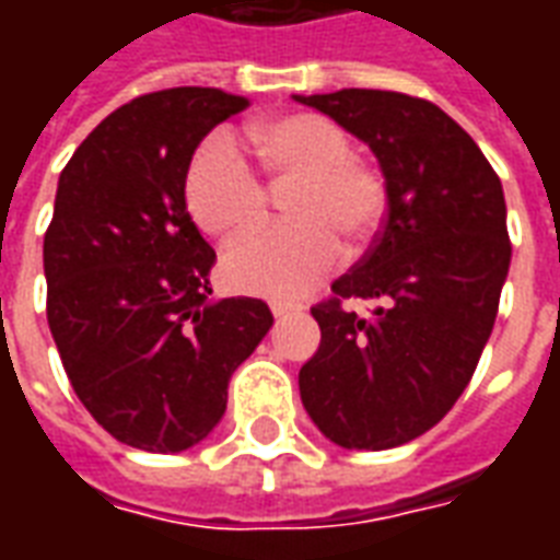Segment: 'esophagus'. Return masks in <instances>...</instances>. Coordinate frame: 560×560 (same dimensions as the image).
<instances>
[{
  "instance_id": "34e87169",
  "label": "esophagus",
  "mask_w": 560,
  "mask_h": 560,
  "mask_svg": "<svg viewBox=\"0 0 560 560\" xmlns=\"http://www.w3.org/2000/svg\"><path fill=\"white\" fill-rule=\"evenodd\" d=\"M300 308H303V305L296 303H272V315H276V320H284V317L300 315Z\"/></svg>"
}]
</instances>
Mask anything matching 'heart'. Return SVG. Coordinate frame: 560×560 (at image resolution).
I'll return each mask as SVG.
<instances>
[{"instance_id": "heart-1", "label": "heart", "mask_w": 560, "mask_h": 560, "mask_svg": "<svg viewBox=\"0 0 560 560\" xmlns=\"http://www.w3.org/2000/svg\"><path fill=\"white\" fill-rule=\"evenodd\" d=\"M269 188H288L291 224L255 236L224 260L233 291L300 296L336 267L341 245L360 255L387 215V183L353 155L351 135L320 114H284L245 131ZM185 203L200 231L233 245L269 219V195L228 143L212 140L185 173Z\"/></svg>"}]
</instances>
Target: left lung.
<instances>
[{
    "label": "left lung",
    "mask_w": 560,
    "mask_h": 560,
    "mask_svg": "<svg viewBox=\"0 0 560 560\" xmlns=\"http://www.w3.org/2000/svg\"><path fill=\"white\" fill-rule=\"evenodd\" d=\"M375 152L387 215L365 257L312 308L320 348L300 369L308 417L345 450L429 432L468 387L510 269L504 188L480 147L425 98L384 90L293 95ZM377 299L372 318L341 299Z\"/></svg>",
    "instance_id": "8db88e82"
}]
</instances>
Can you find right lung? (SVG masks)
<instances>
[{"mask_svg": "<svg viewBox=\"0 0 560 560\" xmlns=\"http://www.w3.org/2000/svg\"><path fill=\"white\" fill-rule=\"evenodd\" d=\"M248 98L176 86L122 104L59 173L44 233L47 324L83 408L147 453L200 444L272 327L264 300L209 303L212 245L185 207L195 149Z\"/></svg>", "mask_w": 560, "mask_h": 560, "instance_id": "add662e5", "label": "right lung"}]
</instances>
